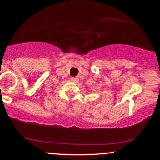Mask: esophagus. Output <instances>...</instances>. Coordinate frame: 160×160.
Returning <instances> with one entry per match:
<instances>
[{
    "label": "esophagus",
    "instance_id": "34e87169",
    "mask_svg": "<svg viewBox=\"0 0 160 160\" xmlns=\"http://www.w3.org/2000/svg\"><path fill=\"white\" fill-rule=\"evenodd\" d=\"M71 80L74 82H78L79 81V78H71Z\"/></svg>",
    "mask_w": 160,
    "mask_h": 160
}]
</instances>
